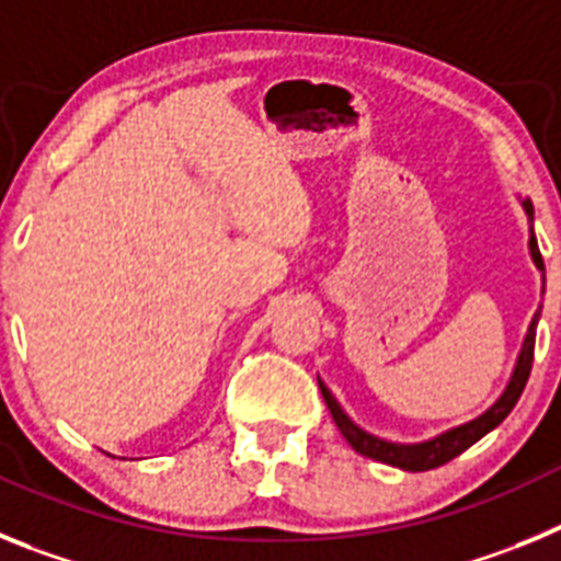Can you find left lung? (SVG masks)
Listing matches in <instances>:
<instances>
[{"instance_id":"left-lung-1","label":"left lung","mask_w":561,"mask_h":561,"mask_svg":"<svg viewBox=\"0 0 561 561\" xmlns=\"http://www.w3.org/2000/svg\"><path fill=\"white\" fill-rule=\"evenodd\" d=\"M523 205H525V213H528V219L534 221V205L531 202H523ZM531 255H534V264H537L539 270H545L542 252H539L534 230H531ZM537 323H539V311L534 314L531 329H528V336H525L523 354H519L517 370H514V376H512V385L505 388V393L500 396L497 404H494L489 413L480 415V419H474L472 424H463V427L453 430V433H447V435H440V438H435V440H427V444L401 447V444H388V440H379V438H374V435L362 433L354 421L342 413L340 404H336V399L329 393V388H325L323 381H320V390H323V399H325V404H329L331 415H334L336 427H340V433L345 435V440H348L356 453L365 455V458L379 460V463H390V466H399V469H408V472H427V469H435V466H444V463H449L453 458H458L463 449L472 447L474 440L483 438L485 433H492L500 421L512 413L514 404H517L519 396H523L525 381H528V376H531L534 342H537Z\"/></svg>"}]
</instances>
